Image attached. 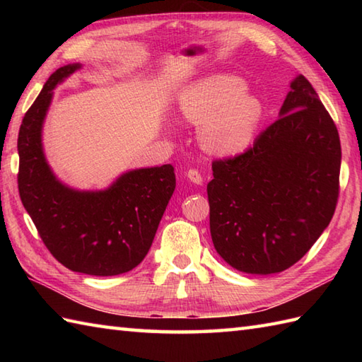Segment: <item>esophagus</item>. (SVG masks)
Here are the masks:
<instances>
[{"label":"esophagus","instance_id":"1","mask_svg":"<svg viewBox=\"0 0 362 362\" xmlns=\"http://www.w3.org/2000/svg\"><path fill=\"white\" fill-rule=\"evenodd\" d=\"M187 179L189 182H193L194 185H202V182H204V177L201 175V173L196 171V169H189V171L187 173Z\"/></svg>","mask_w":362,"mask_h":362}]
</instances>
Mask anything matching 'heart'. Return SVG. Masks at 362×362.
<instances>
[{"label": "heart", "instance_id": "1", "mask_svg": "<svg viewBox=\"0 0 362 362\" xmlns=\"http://www.w3.org/2000/svg\"><path fill=\"white\" fill-rule=\"evenodd\" d=\"M180 118L199 127V143L213 156L241 153L255 140L263 104L247 83L232 74H214L191 83L177 99Z\"/></svg>", "mask_w": 362, "mask_h": 362}]
</instances>
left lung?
Here are the masks:
<instances>
[{
  "label": "left lung",
  "instance_id": "8db88e82",
  "mask_svg": "<svg viewBox=\"0 0 362 362\" xmlns=\"http://www.w3.org/2000/svg\"><path fill=\"white\" fill-rule=\"evenodd\" d=\"M289 88L280 118L241 156L214 161L206 185L214 249L252 275L297 263L328 227L339 194L334 122L302 74Z\"/></svg>",
  "mask_w": 362,
  "mask_h": 362
}]
</instances>
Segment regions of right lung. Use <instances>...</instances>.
<instances>
[{"label": "right lung", "instance_id": "obj_1", "mask_svg": "<svg viewBox=\"0 0 362 362\" xmlns=\"http://www.w3.org/2000/svg\"><path fill=\"white\" fill-rule=\"evenodd\" d=\"M82 68L60 66L23 118L18 191L46 247L74 272L112 276L132 271L152 245L175 189L171 165L138 168L104 189H78L54 174L43 149V124L54 88Z\"/></svg>", "mask_w": 362, "mask_h": 362}]
</instances>
